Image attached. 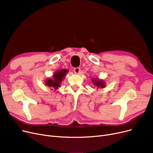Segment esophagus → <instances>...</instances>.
<instances>
[{
    "label": "esophagus",
    "mask_w": 153,
    "mask_h": 153,
    "mask_svg": "<svg viewBox=\"0 0 153 153\" xmlns=\"http://www.w3.org/2000/svg\"><path fill=\"white\" fill-rule=\"evenodd\" d=\"M74 72L76 74H79L81 73V69H80V68H79V67H76V68H74Z\"/></svg>",
    "instance_id": "1"
}]
</instances>
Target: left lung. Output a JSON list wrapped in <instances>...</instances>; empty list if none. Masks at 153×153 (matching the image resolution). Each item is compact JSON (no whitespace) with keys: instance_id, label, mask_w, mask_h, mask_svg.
I'll list each match as a JSON object with an SVG mask.
<instances>
[{"instance_id":"1","label":"left lung","mask_w":153,"mask_h":153,"mask_svg":"<svg viewBox=\"0 0 153 153\" xmlns=\"http://www.w3.org/2000/svg\"><path fill=\"white\" fill-rule=\"evenodd\" d=\"M92 82L97 89L103 88L105 87V82L103 79H100L99 78H92Z\"/></svg>"}]
</instances>
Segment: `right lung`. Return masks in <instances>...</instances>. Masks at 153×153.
Instances as JSON below:
<instances>
[{
  "label": "right lung",
  "instance_id": "1",
  "mask_svg": "<svg viewBox=\"0 0 153 153\" xmlns=\"http://www.w3.org/2000/svg\"><path fill=\"white\" fill-rule=\"evenodd\" d=\"M68 72V71L67 69L57 71L53 74L52 77L46 79V81L44 82L45 85L51 88V90H56L62 85V81L65 79V76Z\"/></svg>",
  "mask_w": 153,
  "mask_h": 153
}]
</instances>
